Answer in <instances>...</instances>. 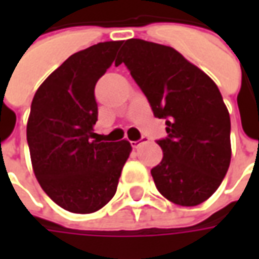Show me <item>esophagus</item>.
<instances>
[{"instance_id": "1", "label": "esophagus", "mask_w": 259, "mask_h": 259, "mask_svg": "<svg viewBox=\"0 0 259 259\" xmlns=\"http://www.w3.org/2000/svg\"><path fill=\"white\" fill-rule=\"evenodd\" d=\"M147 141H148V139H147V137H141L140 140L132 141V147H133V148H137V147H140L141 144H144V143H147Z\"/></svg>"}]
</instances>
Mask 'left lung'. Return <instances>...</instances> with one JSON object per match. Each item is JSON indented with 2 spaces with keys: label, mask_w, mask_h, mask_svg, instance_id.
<instances>
[{
  "label": "left lung",
  "mask_w": 259,
  "mask_h": 259,
  "mask_svg": "<svg viewBox=\"0 0 259 259\" xmlns=\"http://www.w3.org/2000/svg\"><path fill=\"white\" fill-rule=\"evenodd\" d=\"M123 62L144 93L154 116L165 119L157 140L162 161L151 169L158 191L182 206H194L222 183L232 157L230 116L213 80L172 47L126 40Z\"/></svg>",
  "instance_id": "left-lung-1"
}]
</instances>
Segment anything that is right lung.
<instances>
[{
	"label": "right lung",
	"instance_id": "1",
	"mask_svg": "<svg viewBox=\"0 0 259 259\" xmlns=\"http://www.w3.org/2000/svg\"><path fill=\"white\" fill-rule=\"evenodd\" d=\"M122 41L98 42L70 55L31 101L27 144L41 189L64 209L91 213L108 204L132 151L127 140L100 141L94 89Z\"/></svg>",
	"mask_w": 259,
	"mask_h": 259
}]
</instances>
